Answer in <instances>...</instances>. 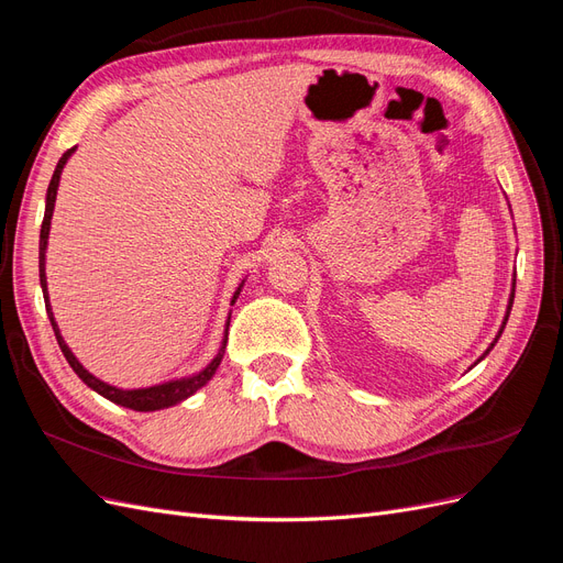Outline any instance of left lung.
Wrapping results in <instances>:
<instances>
[{"mask_svg": "<svg viewBox=\"0 0 563 563\" xmlns=\"http://www.w3.org/2000/svg\"><path fill=\"white\" fill-rule=\"evenodd\" d=\"M512 300H515V279H512V290H510V298H508V309H506V317H503V323H500V328H498V335H496V338H494V342H492V344L487 346V352H484V354H482V356H479V358H477V361H475L473 365H477V363H479V361H482L484 356H487V354L492 352V349H494V344L498 342V338H500V333H503V328H506V323H508V317H510V309H512ZM473 365H471V367H473Z\"/></svg>", "mask_w": 563, "mask_h": 563, "instance_id": "1", "label": "left lung"}]
</instances>
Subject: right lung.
<instances>
[{"label": "right lung", "mask_w": 563, "mask_h": 563, "mask_svg": "<svg viewBox=\"0 0 563 563\" xmlns=\"http://www.w3.org/2000/svg\"><path fill=\"white\" fill-rule=\"evenodd\" d=\"M76 151L69 148L67 153H63V158L57 161L55 165V172H53V179L48 184V190H46V211H44V223H42V235H38V282H42V290H44V302H46V312H48V319H51V325H53V333H55V340L57 344H60L63 354L67 358V363L71 365V371L81 377L84 384H88L92 391H97L100 396H104L107 400L115 402V405H123V407H130V410H137V412H156V410H165V407H172L177 405L186 398H190L192 394H196L198 389H202V386L214 377L217 367L221 365V358L225 354V342H228V325H230V317L225 321V333H223V342L219 346L217 356L211 358V363H207L200 373L196 375H188V377H181V379H169V382H163V384H156V386H144V389H119V386H111L102 379H97L92 373H88L86 367L79 363V358H76L71 354V349L67 346L60 328H57L55 323V317H53V309H51V302H48V284H46V246H48V232H51V219H53V209H55V198H57V186H60V174L67 165V161L71 158V153ZM244 282L238 286L235 294H232V300L230 305H235V300L240 298V290H242Z\"/></svg>", "instance_id": "right-lung-1"}]
</instances>
